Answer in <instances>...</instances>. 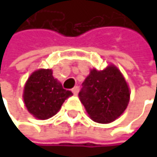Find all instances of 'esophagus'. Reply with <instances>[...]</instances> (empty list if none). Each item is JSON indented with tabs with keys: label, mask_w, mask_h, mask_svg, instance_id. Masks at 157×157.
<instances>
[{
	"label": "esophagus",
	"mask_w": 157,
	"mask_h": 157,
	"mask_svg": "<svg viewBox=\"0 0 157 157\" xmlns=\"http://www.w3.org/2000/svg\"><path fill=\"white\" fill-rule=\"evenodd\" d=\"M72 92L75 94H78L79 92V86H75L73 89H72Z\"/></svg>",
	"instance_id": "esophagus-1"
}]
</instances>
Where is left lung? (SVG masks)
<instances>
[{
	"mask_svg": "<svg viewBox=\"0 0 157 157\" xmlns=\"http://www.w3.org/2000/svg\"><path fill=\"white\" fill-rule=\"evenodd\" d=\"M79 97L94 122L108 124L126 109L130 92L121 72L110 65L103 71L91 70L82 82Z\"/></svg>",
	"mask_w": 157,
	"mask_h": 157,
	"instance_id": "1",
	"label": "left lung"
}]
</instances>
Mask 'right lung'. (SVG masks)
<instances>
[{
    "label": "right lung",
    "mask_w": 157,
    "mask_h": 157,
    "mask_svg": "<svg viewBox=\"0 0 157 157\" xmlns=\"http://www.w3.org/2000/svg\"><path fill=\"white\" fill-rule=\"evenodd\" d=\"M72 92L52 76L50 69H40L33 73L27 80L23 100L28 111L38 119H48L61 108L64 100L72 95Z\"/></svg>",
    "instance_id": "1"
}]
</instances>
